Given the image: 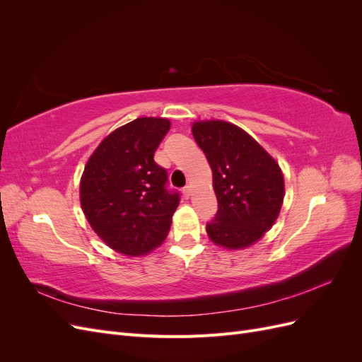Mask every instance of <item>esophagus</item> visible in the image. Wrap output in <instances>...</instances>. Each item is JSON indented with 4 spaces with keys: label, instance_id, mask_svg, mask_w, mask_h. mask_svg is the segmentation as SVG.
<instances>
[{
    "label": "esophagus",
    "instance_id": "1",
    "mask_svg": "<svg viewBox=\"0 0 362 362\" xmlns=\"http://www.w3.org/2000/svg\"><path fill=\"white\" fill-rule=\"evenodd\" d=\"M182 196H184L185 199H189L190 196H192V189L189 187V185H187V187H184V189H182Z\"/></svg>",
    "mask_w": 362,
    "mask_h": 362
}]
</instances>
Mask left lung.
<instances>
[{"label": "left lung", "mask_w": 362, "mask_h": 362, "mask_svg": "<svg viewBox=\"0 0 362 362\" xmlns=\"http://www.w3.org/2000/svg\"><path fill=\"white\" fill-rule=\"evenodd\" d=\"M196 144L213 172L218 210L206 234L229 250L246 249L275 225L286 196L278 161L240 127L225 120H196Z\"/></svg>", "instance_id": "1"}]
</instances>
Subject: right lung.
Listing matches in <instances>:
<instances>
[{"label":"right lung","mask_w":362,"mask_h":362,"mask_svg":"<svg viewBox=\"0 0 362 362\" xmlns=\"http://www.w3.org/2000/svg\"><path fill=\"white\" fill-rule=\"evenodd\" d=\"M169 129L166 117H137L112 131L86 163L83 213L98 237L119 254L146 255L170 231L180 196L164 189L168 173L154 161Z\"/></svg>","instance_id":"obj_1"}]
</instances>
